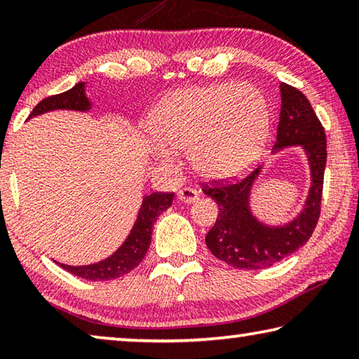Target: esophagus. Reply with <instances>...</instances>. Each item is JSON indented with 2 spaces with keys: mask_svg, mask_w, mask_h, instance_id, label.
Wrapping results in <instances>:
<instances>
[{
  "mask_svg": "<svg viewBox=\"0 0 359 359\" xmlns=\"http://www.w3.org/2000/svg\"><path fill=\"white\" fill-rule=\"evenodd\" d=\"M177 198L180 201H184L187 204H191V203H196L199 199V193L196 190H193V188H182L177 193Z\"/></svg>",
  "mask_w": 359,
  "mask_h": 359,
  "instance_id": "1",
  "label": "esophagus"
}]
</instances>
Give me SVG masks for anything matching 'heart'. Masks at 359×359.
I'll use <instances>...</instances> for the list:
<instances>
[{"mask_svg": "<svg viewBox=\"0 0 359 359\" xmlns=\"http://www.w3.org/2000/svg\"><path fill=\"white\" fill-rule=\"evenodd\" d=\"M150 130L151 150L161 161L188 149L199 174L226 179L258 160L269 133V109L252 83L182 88L155 106Z\"/></svg>", "mask_w": 359, "mask_h": 359, "instance_id": "heart-1", "label": "heart"}]
</instances>
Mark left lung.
<instances>
[{
    "label": "left lung",
    "instance_id": "1",
    "mask_svg": "<svg viewBox=\"0 0 359 359\" xmlns=\"http://www.w3.org/2000/svg\"><path fill=\"white\" fill-rule=\"evenodd\" d=\"M280 118L274 151L301 147L311 168V188L297 217L283 224H267L253 215L250 194L261 168L236 184L204 187V194L218 205V217L205 234L214 257L238 269H264L306 244L318 223L326 168V136L311 102L299 90L280 83Z\"/></svg>",
    "mask_w": 359,
    "mask_h": 359
}]
</instances>
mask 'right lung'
I'll return each mask as SVG.
<instances>
[{
  "instance_id": "add662e5",
  "label": "right lung",
  "mask_w": 359,
  "mask_h": 359,
  "mask_svg": "<svg viewBox=\"0 0 359 359\" xmlns=\"http://www.w3.org/2000/svg\"><path fill=\"white\" fill-rule=\"evenodd\" d=\"M60 109L79 112H87L92 109V102H90L88 96L85 95V82L76 83L68 92L48 96V98L42 100L33 109V112L29 114L28 118L38 117V115L50 111H60ZM172 199L174 193L156 191L144 196L141 209H139L137 218L135 224H133L128 238L106 259L87 266H68L63 263L57 264L71 272V274L92 282L114 280V278L128 274V272L135 269L144 259L145 253H147L150 247L151 228H154V223L156 222V217L161 212H165L168 208H171Z\"/></svg>"
}]
</instances>
